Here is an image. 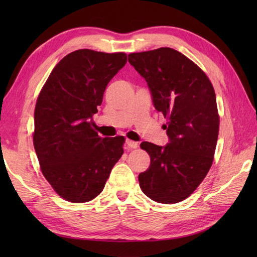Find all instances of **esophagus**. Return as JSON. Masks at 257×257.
<instances>
[{
  "label": "esophagus",
  "mask_w": 257,
  "mask_h": 257,
  "mask_svg": "<svg viewBox=\"0 0 257 257\" xmlns=\"http://www.w3.org/2000/svg\"><path fill=\"white\" fill-rule=\"evenodd\" d=\"M137 147H138V143H136V141L129 140V139L125 140V148L127 149H136Z\"/></svg>",
  "instance_id": "1"
}]
</instances>
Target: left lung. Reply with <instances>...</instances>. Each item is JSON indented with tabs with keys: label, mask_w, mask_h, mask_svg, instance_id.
<instances>
[{
	"label": "left lung",
	"mask_w": 257,
	"mask_h": 257,
	"mask_svg": "<svg viewBox=\"0 0 257 257\" xmlns=\"http://www.w3.org/2000/svg\"><path fill=\"white\" fill-rule=\"evenodd\" d=\"M128 61L168 119V145H140L150 156V167L138 177L140 188L159 203H178L193 193L212 166L220 125L214 89L203 70L173 48L132 53Z\"/></svg>",
	"instance_id": "1"
}]
</instances>
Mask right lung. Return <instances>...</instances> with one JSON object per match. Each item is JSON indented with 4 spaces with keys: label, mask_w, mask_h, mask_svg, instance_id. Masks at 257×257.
Wrapping results in <instances>:
<instances>
[{
    "label": "right lung",
    "mask_w": 257,
    "mask_h": 257,
    "mask_svg": "<svg viewBox=\"0 0 257 257\" xmlns=\"http://www.w3.org/2000/svg\"><path fill=\"white\" fill-rule=\"evenodd\" d=\"M125 63L124 53H69L54 67L38 95L35 152L45 179L66 201L95 199L123 154L122 136L100 137L91 128V118L108 83Z\"/></svg>",
    "instance_id": "right-lung-1"
}]
</instances>
